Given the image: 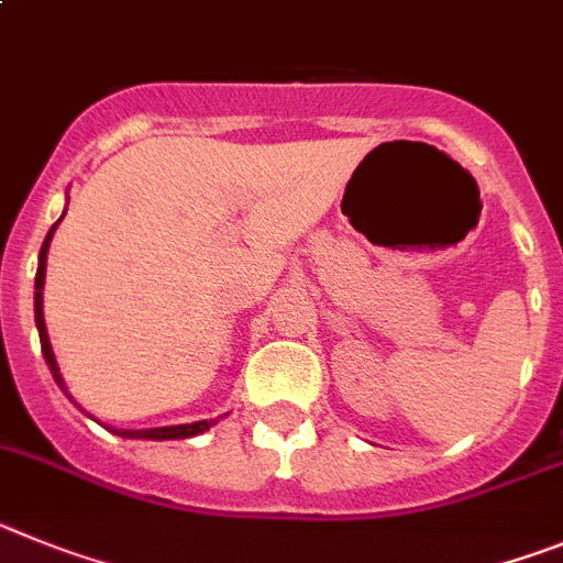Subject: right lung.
Returning a JSON list of instances; mask_svg holds the SVG:
<instances>
[{"label": "right lung", "mask_w": 563, "mask_h": 563, "mask_svg": "<svg viewBox=\"0 0 563 563\" xmlns=\"http://www.w3.org/2000/svg\"><path fill=\"white\" fill-rule=\"evenodd\" d=\"M65 218V214H62ZM62 218H58L56 223L51 227V232H47L45 243H42V252H38V268H36V295H33V311H36V329H38V342H42V354H45V363L47 368H51L53 379H56V385L67 394V385L65 379H62V371H58V363H56V354H53V345H51V336H47V325H45V309H42V291H45V268H47V249H51V241H53V232H56V227L62 223ZM67 399H73L70 394H67ZM73 405H76L78 410H85L81 405L73 399ZM87 413V410H85ZM90 417V413H87ZM221 419V417H218ZM218 419H203V422H192V424H169V428H146V430H119V428H104L112 430L115 437H124V439H155V442H164V439H189V437H198V433H203V430H209L212 424H218Z\"/></svg>", "instance_id": "1"}]
</instances>
